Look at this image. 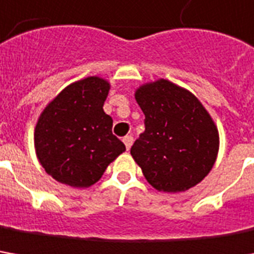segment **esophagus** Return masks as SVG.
Segmentation results:
<instances>
[{
    "label": "esophagus",
    "mask_w": 254,
    "mask_h": 254,
    "mask_svg": "<svg viewBox=\"0 0 254 254\" xmlns=\"http://www.w3.org/2000/svg\"><path fill=\"white\" fill-rule=\"evenodd\" d=\"M132 141H134V138L131 137V135H126L123 138V142H124V145H126V148H127V151L130 149L131 145H132Z\"/></svg>",
    "instance_id": "1"
}]
</instances>
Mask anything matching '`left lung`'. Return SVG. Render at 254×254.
I'll return each instance as SVG.
<instances>
[{"label": "left lung", "instance_id": "obj_1", "mask_svg": "<svg viewBox=\"0 0 254 254\" xmlns=\"http://www.w3.org/2000/svg\"><path fill=\"white\" fill-rule=\"evenodd\" d=\"M135 100L145 115V131L130 154L158 191L180 193L198 185L212 169L219 132L194 93L159 78L139 85Z\"/></svg>", "mask_w": 254, "mask_h": 254}]
</instances>
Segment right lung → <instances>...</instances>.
<instances>
[{"label":"right lung","instance_id":"1","mask_svg":"<svg viewBox=\"0 0 254 254\" xmlns=\"http://www.w3.org/2000/svg\"><path fill=\"white\" fill-rule=\"evenodd\" d=\"M109 91L107 79L86 76L65 86L40 113L33 134L36 156L54 180L76 189L92 186L126 151L103 110Z\"/></svg>","mask_w":254,"mask_h":254}]
</instances>
